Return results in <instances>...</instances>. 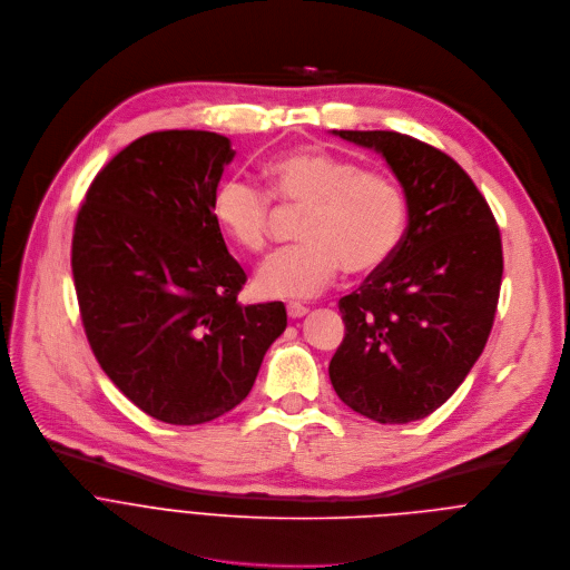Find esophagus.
<instances>
[{
    "mask_svg": "<svg viewBox=\"0 0 570 570\" xmlns=\"http://www.w3.org/2000/svg\"><path fill=\"white\" fill-rule=\"evenodd\" d=\"M287 314H289V318H301V316L307 314V307L301 305V303H289L287 305Z\"/></svg>",
    "mask_w": 570,
    "mask_h": 570,
    "instance_id": "1",
    "label": "esophagus"
}]
</instances>
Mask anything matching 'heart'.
I'll use <instances>...</instances> for the list:
<instances>
[{"label":"heart","instance_id":"heart-1","mask_svg":"<svg viewBox=\"0 0 570 570\" xmlns=\"http://www.w3.org/2000/svg\"><path fill=\"white\" fill-rule=\"evenodd\" d=\"M269 193L305 206L296 247L274 254L256 276L269 298H312L336 272L368 274L397 249L406 226V195L395 177L316 148L278 155L265 164ZM219 229L245 252L267 245L272 202L240 175L219 179L210 197Z\"/></svg>","mask_w":570,"mask_h":570}]
</instances>
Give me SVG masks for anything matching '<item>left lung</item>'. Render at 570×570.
<instances>
[{
	"label": "left lung",
	"instance_id": "1",
	"mask_svg": "<svg viewBox=\"0 0 570 570\" xmlns=\"http://www.w3.org/2000/svg\"><path fill=\"white\" fill-rule=\"evenodd\" d=\"M332 135L382 155L409 219L393 256L338 301L346 336L330 382L375 422H413L453 395L488 344L503 276L499 226L470 175L433 146L386 130Z\"/></svg>",
	"mask_w": 570,
	"mask_h": 570
}]
</instances>
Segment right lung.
Instances as JSON below:
<instances>
[{
	"label": "right lung",
	"instance_id": "1",
	"mask_svg": "<svg viewBox=\"0 0 570 570\" xmlns=\"http://www.w3.org/2000/svg\"><path fill=\"white\" fill-rule=\"evenodd\" d=\"M234 157L215 132L146 135L96 175L76 217L71 272L89 346L130 402L168 424L238 406L287 327L283 303H238L247 276L210 213Z\"/></svg>",
	"mask_w": 570,
	"mask_h": 570
}]
</instances>
